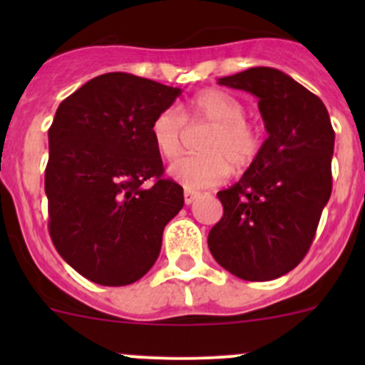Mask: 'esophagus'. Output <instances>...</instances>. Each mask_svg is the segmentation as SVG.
Here are the masks:
<instances>
[{
    "mask_svg": "<svg viewBox=\"0 0 365 365\" xmlns=\"http://www.w3.org/2000/svg\"><path fill=\"white\" fill-rule=\"evenodd\" d=\"M197 196H200V194L194 192V190H185V192H183V201H185V205H192Z\"/></svg>",
    "mask_w": 365,
    "mask_h": 365,
    "instance_id": "esophagus-1",
    "label": "esophagus"
}]
</instances>
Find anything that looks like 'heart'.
<instances>
[{
  "label": "heart",
  "mask_w": 365,
  "mask_h": 365,
  "mask_svg": "<svg viewBox=\"0 0 365 365\" xmlns=\"http://www.w3.org/2000/svg\"><path fill=\"white\" fill-rule=\"evenodd\" d=\"M185 120L213 125L201 143L203 153L183 157L169 168V175L185 189L219 185L230 176L231 168L244 171L259 157L263 135L245 120L244 104L226 91L205 90L192 97L183 116L176 108H165L153 118L150 135L162 159L175 160L180 155Z\"/></svg>",
  "instance_id": "heart-1"
}]
</instances>
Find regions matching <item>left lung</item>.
Wrapping results in <instances>:
<instances>
[{"label": "left lung", "mask_w": 365, "mask_h": 365, "mask_svg": "<svg viewBox=\"0 0 365 365\" xmlns=\"http://www.w3.org/2000/svg\"><path fill=\"white\" fill-rule=\"evenodd\" d=\"M219 84L257 98L268 138L244 176L217 192L224 215L208 233V247L237 277L272 281L311 247L332 194L336 134L325 104L281 70L252 67Z\"/></svg>", "instance_id": "left-lung-1"}]
</instances>
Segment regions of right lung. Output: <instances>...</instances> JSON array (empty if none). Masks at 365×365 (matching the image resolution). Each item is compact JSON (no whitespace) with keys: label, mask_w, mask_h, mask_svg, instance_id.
Wrapping results in <instances>:
<instances>
[{"label":"right lung","mask_w":365,"mask_h":365,"mask_svg":"<svg viewBox=\"0 0 365 365\" xmlns=\"http://www.w3.org/2000/svg\"><path fill=\"white\" fill-rule=\"evenodd\" d=\"M180 88L125 72L93 77L65 98L49 128V233L83 277L127 286L155 264L183 189L162 178L150 125ZM154 178L152 187L144 182Z\"/></svg>","instance_id":"obj_1"}]
</instances>
